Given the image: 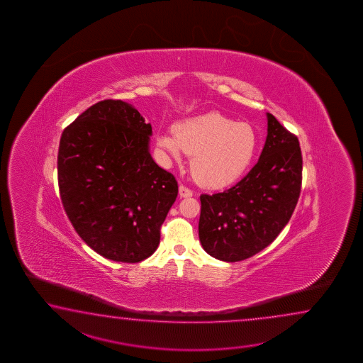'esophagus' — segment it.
<instances>
[{"mask_svg":"<svg viewBox=\"0 0 363 363\" xmlns=\"http://www.w3.org/2000/svg\"><path fill=\"white\" fill-rule=\"evenodd\" d=\"M179 196H180L182 199H185V197H192L193 192L189 189V188L184 186V185H180V186H179Z\"/></svg>","mask_w":363,"mask_h":363,"instance_id":"esophagus-1","label":"esophagus"}]
</instances>
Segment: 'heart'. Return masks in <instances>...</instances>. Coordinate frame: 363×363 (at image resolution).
<instances>
[{"label": "heart", "instance_id": "obj_1", "mask_svg": "<svg viewBox=\"0 0 363 363\" xmlns=\"http://www.w3.org/2000/svg\"><path fill=\"white\" fill-rule=\"evenodd\" d=\"M158 147L172 157L193 155L192 172L205 186L222 188L239 180L255 158L257 132L250 124L235 122L211 111L185 119L175 132L158 136Z\"/></svg>", "mask_w": 363, "mask_h": 363}]
</instances>
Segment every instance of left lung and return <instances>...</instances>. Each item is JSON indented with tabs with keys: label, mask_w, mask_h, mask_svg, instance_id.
Masks as SVG:
<instances>
[{
	"label": "left lung",
	"mask_w": 363,
	"mask_h": 363,
	"mask_svg": "<svg viewBox=\"0 0 363 363\" xmlns=\"http://www.w3.org/2000/svg\"><path fill=\"white\" fill-rule=\"evenodd\" d=\"M301 182L298 139L267 113V138L255 167L230 189L201 194L199 236L205 252L238 262L269 247L294 214Z\"/></svg>",
	"instance_id": "1"
}]
</instances>
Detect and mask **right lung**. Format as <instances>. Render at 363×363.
I'll return each mask as SVG.
<instances>
[{
    "mask_svg": "<svg viewBox=\"0 0 363 363\" xmlns=\"http://www.w3.org/2000/svg\"><path fill=\"white\" fill-rule=\"evenodd\" d=\"M150 123L121 100L94 104L62 133L65 211L85 244L116 262H141L155 253L178 196L174 175L150 155Z\"/></svg>",
    "mask_w": 363,
    "mask_h": 363,
    "instance_id": "add662e5",
    "label": "right lung"
}]
</instances>
